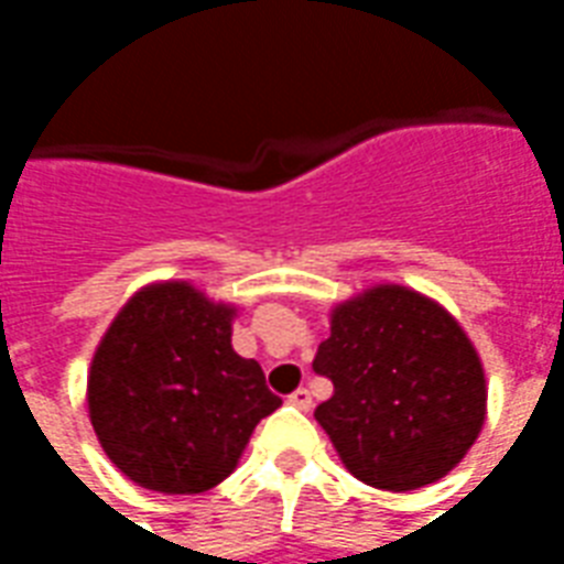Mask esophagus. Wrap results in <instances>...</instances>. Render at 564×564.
<instances>
[{
	"mask_svg": "<svg viewBox=\"0 0 564 564\" xmlns=\"http://www.w3.org/2000/svg\"><path fill=\"white\" fill-rule=\"evenodd\" d=\"M286 402L293 404V408H299V411H311V392L305 390V387H299V390L293 392V395H290V399H286Z\"/></svg>",
	"mask_w": 564,
	"mask_h": 564,
	"instance_id": "esophagus-1",
	"label": "esophagus"
}]
</instances>
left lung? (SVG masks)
<instances>
[{
	"label": "left lung",
	"mask_w": 564,
	"mask_h": 564,
	"mask_svg": "<svg viewBox=\"0 0 564 564\" xmlns=\"http://www.w3.org/2000/svg\"><path fill=\"white\" fill-rule=\"evenodd\" d=\"M314 371L332 380L314 411L356 480L411 492L447 477L486 420V375L459 319L402 283L332 307Z\"/></svg>",
	"instance_id": "left-lung-1"
}]
</instances>
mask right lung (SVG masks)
Segmentation results:
<instances>
[{
	"mask_svg": "<svg viewBox=\"0 0 564 564\" xmlns=\"http://www.w3.org/2000/svg\"><path fill=\"white\" fill-rule=\"evenodd\" d=\"M235 314L189 281H156L111 319L93 354L87 411L105 456L135 486L214 489L259 420L281 408L257 359L232 350Z\"/></svg>",
	"mask_w": 564,
	"mask_h": 564,
	"instance_id": "obj_1",
	"label": "right lung"
}]
</instances>
